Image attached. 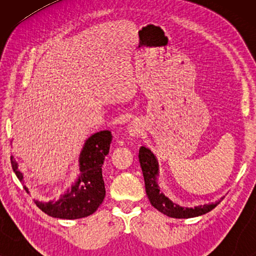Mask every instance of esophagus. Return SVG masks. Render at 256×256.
I'll return each mask as SVG.
<instances>
[{"mask_svg": "<svg viewBox=\"0 0 256 256\" xmlns=\"http://www.w3.org/2000/svg\"><path fill=\"white\" fill-rule=\"evenodd\" d=\"M141 132H142V124L138 120L132 121V124L128 126V135L132 136V138L138 136Z\"/></svg>", "mask_w": 256, "mask_h": 256, "instance_id": "esophagus-1", "label": "esophagus"}]
</instances>
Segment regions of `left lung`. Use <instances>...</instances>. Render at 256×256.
Instances as JSON below:
<instances>
[{"label": "left lung", "mask_w": 256, "mask_h": 256, "mask_svg": "<svg viewBox=\"0 0 256 256\" xmlns=\"http://www.w3.org/2000/svg\"><path fill=\"white\" fill-rule=\"evenodd\" d=\"M138 160L141 164L143 177H144L146 184V192L148 196L150 204H152L156 210L162 212L163 214L171 218L185 219V218H194V216H202L216 208V205L222 202V199L216 202H208V204L198 205L194 208H184L170 200L163 192H160L158 186V162L156 157L152 152V150L141 146L138 152Z\"/></svg>", "instance_id": "1"}]
</instances>
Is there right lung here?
<instances>
[{"label": "right lung", "mask_w": 256, "mask_h": 256, "mask_svg": "<svg viewBox=\"0 0 256 256\" xmlns=\"http://www.w3.org/2000/svg\"><path fill=\"white\" fill-rule=\"evenodd\" d=\"M112 138L113 136L110 130H101L87 138L79 157L78 180L58 200L48 202L34 200L38 208L50 216L59 219H79L93 214L106 196L102 164L110 152ZM10 160L14 172L23 182V174L18 169V164L14 156ZM24 188L29 192L26 186Z\"/></svg>", "instance_id": "1"}]
</instances>
